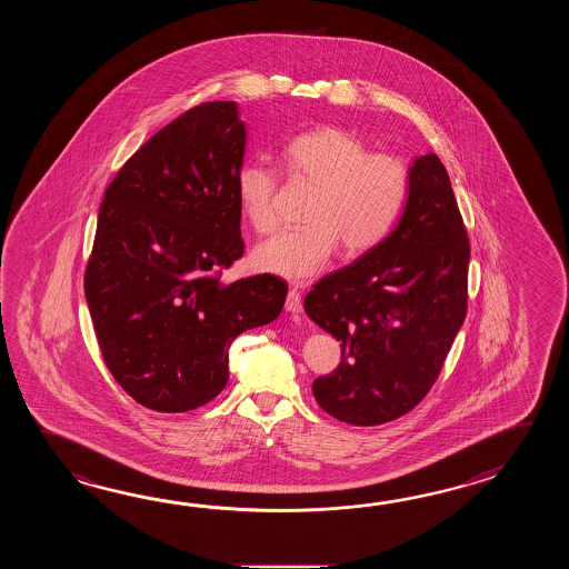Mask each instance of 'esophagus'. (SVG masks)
<instances>
[{"mask_svg":"<svg viewBox=\"0 0 569 569\" xmlns=\"http://www.w3.org/2000/svg\"><path fill=\"white\" fill-rule=\"evenodd\" d=\"M284 309L290 311V313H302L301 292H299V290H289V295H287V302H284Z\"/></svg>","mask_w":569,"mask_h":569,"instance_id":"esophagus-1","label":"esophagus"}]
</instances>
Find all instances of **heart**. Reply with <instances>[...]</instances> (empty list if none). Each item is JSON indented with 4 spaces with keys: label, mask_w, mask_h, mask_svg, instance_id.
I'll return each mask as SVG.
<instances>
[{
    "label": "heart",
    "mask_w": 569,
    "mask_h": 569,
    "mask_svg": "<svg viewBox=\"0 0 569 569\" xmlns=\"http://www.w3.org/2000/svg\"><path fill=\"white\" fill-rule=\"evenodd\" d=\"M282 167L292 181L315 187L305 209L307 226L258 243L252 264L292 282L315 277L339 242L350 256L385 242L411 191V174L402 160L370 152L363 140L339 126L295 136L282 148ZM277 187L279 172L267 162L246 160L236 172L238 206L258 233L277 228Z\"/></svg>",
    "instance_id": "b5f03b06"
}]
</instances>
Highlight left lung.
I'll return each instance as SVG.
<instances>
[{"mask_svg": "<svg viewBox=\"0 0 569 569\" xmlns=\"http://www.w3.org/2000/svg\"><path fill=\"white\" fill-rule=\"evenodd\" d=\"M397 228L305 297V313L338 339L341 362L313 382L343 423L370 427L412 411L436 385L468 311L470 240L437 154L415 158Z\"/></svg>", "mask_w": 569, "mask_h": 569, "instance_id": "left-lung-1", "label": "left lung"}]
</instances>
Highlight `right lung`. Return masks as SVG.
Returning <instances> with one entry per match:
<instances>
[{
    "instance_id": "right-lung-1",
    "label": "right lung",
    "mask_w": 569,
    "mask_h": 569,
    "mask_svg": "<svg viewBox=\"0 0 569 569\" xmlns=\"http://www.w3.org/2000/svg\"><path fill=\"white\" fill-rule=\"evenodd\" d=\"M243 150L238 106L201 103L133 152L103 194L86 299L109 372L146 409L216 399L231 341L282 311L289 284L279 277L219 280L243 254Z\"/></svg>"
}]
</instances>
